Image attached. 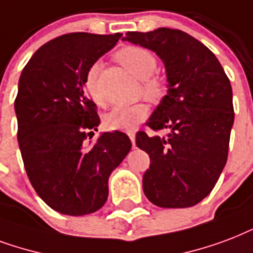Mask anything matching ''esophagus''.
I'll return each mask as SVG.
<instances>
[{
    "label": "esophagus",
    "instance_id": "obj_1",
    "mask_svg": "<svg viewBox=\"0 0 253 253\" xmlns=\"http://www.w3.org/2000/svg\"><path fill=\"white\" fill-rule=\"evenodd\" d=\"M127 135H128V138H130L131 142H132V146H135V130L127 131Z\"/></svg>",
    "mask_w": 253,
    "mask_h": 253
}]
</instances>
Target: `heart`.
<instances>
[{
    "instance_id": "1",
    "label": "heart",
    "mask_w": 253,
    "mask_h": 253,
    "mask_svg": "<svg viewBox=\"0 0 253 253\" xmlns=\"http://www.w3.org/2000/svg\"><path fill=\"white\" fill-rule=\"evenodd\" d=\"M117 58L134 77L144 81L143 91L147 98L159 99L165 95V82L161 78L154 77V73L157 71L158 61L151 51L139 46H128L119 50ZM99 71H101V63L96 62L90 66L84 77V88L98 105H103V99L98 94V88H96ZM147 115L148 107L144 103L118 106L106 115V125L113 130L131 131L142 121L147 118Z\"/></svg>"
}]
</instances>
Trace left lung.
<instances>
[{
	"instance_id": "8db88e82",
	"label": "left lung",
	"mask_w": 253,
	"mask_h": 253,
	"mask_svg": "<svg viewBox=\"0 0 253 253\" xmlns=\"http://www.w3.org/2000/svg\"><path fill=\"white\" fill-rule=\"evenodd\" d=\"M122 40L157 54L169 84L146 123L169 134L136 132V146L151 162L144 195L162 208L192 207L210 195L228 157L235 118L228 77L215 54L182 30L128 32Z\"/></svg>"
}]
</instances>
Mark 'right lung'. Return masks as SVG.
I'll return each mask as SVG.
<instances>
[{"label":"right lung","instance_id":"1","mask_svg":"<svg viewBox=\"0 0 253 253\" xmlns=\"http://www.w3.org/2000/svg\"><path fill=\"white\" fill-rule=\"evenodd\" d=\"M121 37L54 38L33 54L19 77L14 110L25 169L38 196L63 215L98 211L109 196L110 173L131 148L130 138L118 130L87 142L101 119L84 94V77Z\"/></svg>","mask_w":253,"mask_h":253}]
</instances>
